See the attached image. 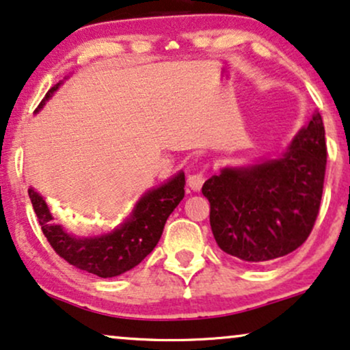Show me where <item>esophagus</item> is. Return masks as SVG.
Here are the masks:
<instances>
[{
  "label": "esophagus",
  "instance_id": "34e87169",
  "mask_svg": "<svg viewBox=\"0 0 350 350\" xmlns=\"http://www.w3.org/2000/svg\"><path fill=\"white\" fill-rule=\"evenodd\" d=\"M205 171H198V172H193V174L189 176L187 179V184L189 187L192 190H200L203 183H205Z\"/></svg>",
  "mask_w": 350,
  "mask_h": 350
}]
</instances>
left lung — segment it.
<instances>
[{
    "instance_id": "1",
    "label": "left lung",
    "mask_w": 350,
    "mask_h": 350,
    "mask_svg": "<svg viewBox=\"0 0 350 350\" xmlns=\"http://www.w3.org/2000/svg\"><path fill=\"white\" fill-rule=\"evenodd\" d=\"M325 171V126L315 113L282 157L211 176L202 192L216 244L249 263L299 249L320 211Z\"/></svg>"
}]
</instances>
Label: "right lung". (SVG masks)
I'll use <instances>...</instances> for the list:
<instances>
[{"label": "right lung", "instance_id": "right-lung-1", "mask_svg": "<svg viewBox=\"0 0 350 350\" xmlns=\"http://www.w3.org/2000/svg\"><path fill=\"white\" fill-rule=\"evenodd\" d=\"M59 85L61 82L48 90L38 109ZM184 172H179L160 187L148 190L121 226L96 236L68 232L55 223L46 202L32 187L29 189V197L46 241L61 258L82 271L113 278L137 267L157 247L167 216L184 198Z\"/></svg>", "mask_w": 350, "mask_h": 350}]
</instances>
